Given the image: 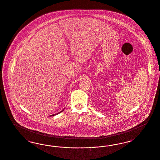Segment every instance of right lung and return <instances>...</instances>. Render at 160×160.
I'll list each match as a JSON object with an SVG mask.
<instances>
[{"label": "right lung", "mask_w": 160, "mask_h": 160, "mask_svg": "<svg viewBox=\"0 0 160 160\" xmlns=\"http://www.w3.org/2000/svg\"><path fill=\"white\" fill-rule=\"evenodd\" d=\"M63 111V110L62 111H61V112H58V113H57V114H53V115H52L51 116H55V115H57V114H59V113H60V112H62Z\"/></svg>", "instance_id": "right-lung-1"}]
</instances>
